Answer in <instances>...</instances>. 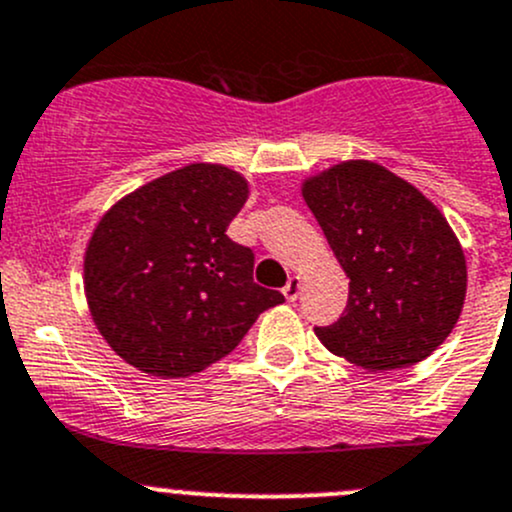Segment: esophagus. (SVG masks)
Returning <instances> with one entry per match:
<instances>
[{
    "label": "esophagus",
    "instance_id": "esophagus-1",
    "mask_svg": "<svg viewBox=\"0 0 512 512\" xmlns=\"http://www.w3.org/2000/svg\"><path fill=\"white\" fill-rule=\"evenodd\" d=\"M298 293H300V278L291 276L286 286H283V295H286L288 303H295V300H298Z\"/></svg>",
    "mask_w": 512,
    "mask_h": 512
}]
</instances>
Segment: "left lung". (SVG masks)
<instances>
[{
    "mask_svg": "<svg viewBox=\"0 0 512 512\" xmlns=\"http://www.w3.org/2000/svg\"><path fill=\"white\" fill-rule=\"evenodd\" d=\"M305 204L350 278L347 308L318 340L367 372L426 360L466 300V256L451 224L412 182L372 160L305 177Z\"/></svg>",
    "mask_w": 512,
    "mask_h": 512,
    "instance_id": "8db88e82",
    "label": "left lung"
}]
</instances>
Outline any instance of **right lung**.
I'll use <instances>...</instances> for the list:
<instances>
[{
	"instance_id": "obj_1",
	"label": "right lung",
	"mask_w": 512,
	"mask_h": 512,
	"mask_svg": "<svg viewBox=\"0 0 512 512\" xmlns=\"http://www.w3.org/2000/svg\"><path fill=\"white\" fill-rule=\"evenodd\" d=\"M246 199L244 175L192 162L128 192L98 219L83 291L115 355L152 377H192L283 303L254 283L251 249L226 236Z\"/></svg>"
}]
</instances>
